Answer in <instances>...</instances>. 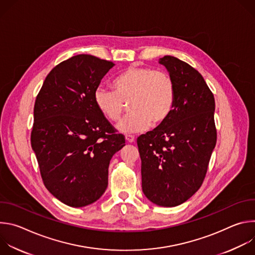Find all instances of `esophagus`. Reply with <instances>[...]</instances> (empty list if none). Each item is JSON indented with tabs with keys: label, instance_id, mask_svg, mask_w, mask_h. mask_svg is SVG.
Listing matches in <instances>:
<instances>
[{
	"label": "esophagus",
	"instance_id": "1",
	"mask_svg": "<svg viewBox=\"0 0 255 255\" xmlns=\"http://www.w3.org/2000/svg\"><path fill=\"white\" fill-rule=\"evenodd\" d=\"M125 139H126V141H127L128 143H133V142H135V137L132 136V135H126V136H125Z\"/></svg>",
	"mask_w": 255,
	"mask_h": 255
}]
</instances>
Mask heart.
I'll return each instance as SVG.
<instances>
[{
    "mask_svg": "<svg viewBox=\"0 0 255 255\" xmlns=\"http://www.w3.org/2000/svg\"><path fill=\"white\" fill-rule=\"evenodd\" d=\"M114 90L98 87L94 102L100 113L109 121L117 122L125 111V103L132 101L131 114L118 124L123 133H137L162 125L175 104L172 79L153 68L131 65L113 81Z\"/></svg>",
    "mask_w": 255,
    "mask_h": 255,
    "instance_id": "1",
    "label": "heart"
}]
</instances>
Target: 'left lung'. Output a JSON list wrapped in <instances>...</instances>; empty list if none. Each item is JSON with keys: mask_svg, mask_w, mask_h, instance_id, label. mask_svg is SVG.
Here are the masks:
<instances>
[{"mask_svg": "<svg viewBox=\"0 0 255 255\" xmlns=\"http://www.w3.org/2000/svg\"><path fill=\"white\" fill-rule=\"evenodd\" d=\"M175 87L169 118L138 137L142 191L150 202L175 207L202 186L217 141L215 99L200 72L174 56L159 58Z\"/></svg>", "mask_w": 255, "mask_h": 255, "instance_id": "obj_1", "label": "left lung"}]
</instances>
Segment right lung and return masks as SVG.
<instances>
[{"label":"right lung","instance_id":"obj_1","mask_svg":"<svg viewBox=\"0 0 255 255\" xmlns=\"http://www.w3.org/2000/svg\"><path fill=\"white\" fill-rule=\"evenodd\" d=\"M115 64L89 54L72 56L47 75L34 105L31 146L46 189L80 208L108 187L112 156L125 138L97 109L94 92Z\"/></svg>","mask_w":255,"mask_h":255}]
</instances>
